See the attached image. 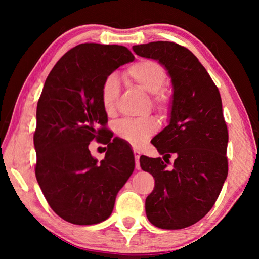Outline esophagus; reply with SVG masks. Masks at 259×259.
<instances>
[{"label": "esophagus", "mask_w": 259, "mask_h": 259, "mask_svg": "<svg viewBox=\"0 0 259 259\" xmlns=\"http://www.w3.org/2000/svg\"><path fill=\"white\" fill-rule=\"evenodd\" d=\"M134 155H135V160H136V169L139 170L140 169V164H139V157H140V153L138 151H134Z\"/></svg>", "instance_id": "34e87169"}]
</instances>
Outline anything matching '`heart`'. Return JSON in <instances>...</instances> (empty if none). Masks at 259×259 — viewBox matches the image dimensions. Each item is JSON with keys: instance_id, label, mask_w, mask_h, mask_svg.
Wrapping results in <instances>:
<instances>
[{"instance_id": "heart-1", "label": "heart", "mask_w": 259, "mask_h": 259, "mask_svg": "<svg viewBox=\"0 0 259 259\" xmlns=\"http://www.w3.org/2000/svg\"><path fill=\"white\" fill-rule=\"evenodd\" d=\"M129 80L147 94H151L152 105L160 114H165L169 109L170 97L164 88L166 72L159 63L153 60H139L125 71ZM120 94V83L115 75H108L100 87V102L104 111L108 115L115 113L116 103ZM159 123L154 117L138 120H122L117 122L115 131L119 137L135 147L142 146L154 135Z\"/></svg>"}]
</instances>
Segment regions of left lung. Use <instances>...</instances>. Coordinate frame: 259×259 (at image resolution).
<instances>
[{"label": "left lung", "mask_w": 259, "mask_h": 259, "mask_svg": "<svg viewBox=\"0 0 259 259\" xmlns=\"http://www.w3.org/2000/svg\"><path fill=\"white\" fill-rule=\"evenodd\" d=\"M133 50L159 60L174 88L169 125L152 140L163 159L142 155L139 160L142 169L155 181L145 201L147 218L163 230L185 229L213 207L229 172V131L221 94L185 47L157 41L134 46ZM172 154L177 159L168 169L166 164Z\"/></svg>", "instance_id": "8db88e82"}]
</instances>
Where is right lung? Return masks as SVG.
<instances>
[{"instance_id": "1", "label": "right lung", "mask_w": 259, "mask_h": 259, "mask_svg": "<svg viewBox=\"0 0 259 259\" xmlns=\"http://www.w3.org/2000/svg\"><path fill=\"white\" fill-rule=\"evenodd\" d=\"M135 59L125 47L82 43L67 51L48 75L36 108L35 176L51 209L64 221L93 225L107 219L135 169L133 152H121L106 135L100 87ZM108 145L100 162L89 144Z\"/></svg>"}]
</instances>
